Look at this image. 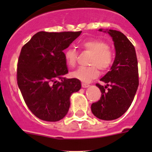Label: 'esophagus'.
<instances>
[{
  "mask_svg": "<svg viewBox=\"0 0 152 152\" xmlns=\"http://www.w3.org/2000/svg\"><path fill=\"white\" fill-rule=\"evenodd\" d=\"M81 85H82V88H88V87H89V84H86V83H82V84H81Z\"/></svg>",
  "mask_w": 152,
  "mask_h": 152,
  "instance_id": "esophagus-1",
  "label": "esophagus"
}]
</instances>
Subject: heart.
I'll return each instance as SVG.
<instances>
[{
  "mask_svg": "<svg viewBox=\"0 0 152 152\" xmlns=\"http://www.w3.org/2000/svg\"><path fill=\"white\" fill-rule=\"evenodd\" d=\"M80 46L84 50L92 53L88 61V64L91 66L80 67L77 68L70 73L71 77L84 82H88L92 79L98 77L100 72L97 68L103 72H105L110 68L113 62V52L105 42L91 39L81 42ZM64 56L68 66H75L77 57V52L75 49L73 48L67 49L64 51Z\"/></svg>",
  "mask_w": 152,
  "mask_h": 152,
  "instance_id": "b5f03b06",
  "label": "heart"
}]
</instances>
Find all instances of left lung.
<instances>
[{
	"instance_id": "1",
	"label": "left lung",
	"mask_w": 152,
	"mask_h": 152,
	"mask_svg": "<svg viewBox=\"0 0 152 152\" xmlns=\"http://www.w3.org/2000/svg\"><path fill=\"white\" fill-rule=\"evenodd\" d=\"M103 32L112 37L116 56L110 71L100 79L106 85L96 84L101 97L92 103L91 111L98 119L113 120L123 116L133 101L139 87L138 61L135 47L123 33L113 29Z\"/></svg>"
}]
</instances>
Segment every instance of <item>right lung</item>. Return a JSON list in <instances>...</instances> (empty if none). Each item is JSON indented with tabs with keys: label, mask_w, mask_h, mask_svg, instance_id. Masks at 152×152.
I'll use <instances>...</instances> for the list:
<instances>
[{
	"label": "right lung",
	"mask_w": 152,
	"mask_h": 152,
	"mask_svg": "<svg viewBox=\"0 0 152 152\" xmlns=\"http://www.w3.org/2000/svg\"><path fill=\"white\" fill-rule=\"evenodd\" d=\"M81 33H36L23 46L17 64V84L28 108L39 119L57 122L68 113L70 97L81 88L78 79L66 78L64 52Z\"/></svg>",
	"instance_id": "right-lung-1"
}]
</instances>
